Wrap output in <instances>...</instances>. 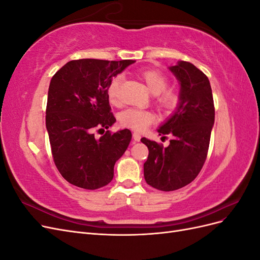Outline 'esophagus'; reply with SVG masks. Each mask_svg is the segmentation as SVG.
Here are the masks:
<instances>
[{
  "label": "esophagus",
  "mask_w": 260,
  "mask_h": 260,
  "mask_svg": "<svg viewBox=\"0 0 260 260\" xmlns=\"http://www.w3.org/2000/svg\"><path fill=\"white\" fill-rule=\"evenodd\" d=\"M132 137H133V140H135L136 142H139V141L141 140V135H140V133H138V132H133Z\"/></svg>",
  "instance_id": "1"
}]
</instances>
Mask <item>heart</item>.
<instances>
[{"label": "heart", "instance_id": "heart-1", "mask_svg": "<svg viewBox=\"0 0 260 260\" xmlns=\"http://www.w3.org/2000/svg\"><path fill=\"white\" fill-rule=\"evenodd\" d=\"M147 90L155 95V104L165 115L175 113L181 102L179 93L174 90H166L168 79L166 76L157 70H144L139 74ZM122 81L120 75L114 76L107 86V96L111 103L117 104L119 102V90ZM155 121V116L152 112L144 109L128 108L120 114V122L124 127L137 131H143Z\"/></svg>", "mask_w": 260, "mask_h": 260}]
</instances>
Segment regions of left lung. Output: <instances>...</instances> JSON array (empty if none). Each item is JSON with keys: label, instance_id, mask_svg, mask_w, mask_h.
<instances>
[{"label": "left lung", "instance_id": "obj_1", "mask_svg": "<svg viewBox=\"0 0 260 260\" xmlns=\"http://www.w3.org/2000/svg\"><path fill=\"white\" fill-rule=\"evenodd\" d=\"M170 70L180 81L181 102L177 112L157 130L171 136L164 147L155 141L141 139L148 148L144 178L148 185L164 192L191 183L206 160L215 106L207 76L188 61L181 60Z\"/></svg>", "mask_w": 260, "mask_h": 260}]
</instances>
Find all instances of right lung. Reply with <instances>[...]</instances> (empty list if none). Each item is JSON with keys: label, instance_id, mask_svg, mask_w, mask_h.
I'll return each instance as SVG.
<instances>
[{"label": "right lung", "instance_id": "obj_1", "mask_svg": "<svg viewBox=\"0 0 260 260\" xmlns=\"http://www.w3.org/2000/svg\"><path fill=\"white\" fill-rule=\"evenodd\" d=\"M133 62L75 59L52 77L45 123L55 166L70 184L96 190L113 180L115 162L127 149L131 131L107 130L101 138L94 137L93 131L104 133L116 121L107 86Z\"/></svg>", "mask_w": 260, "mask_h": 260}]
</instances>
